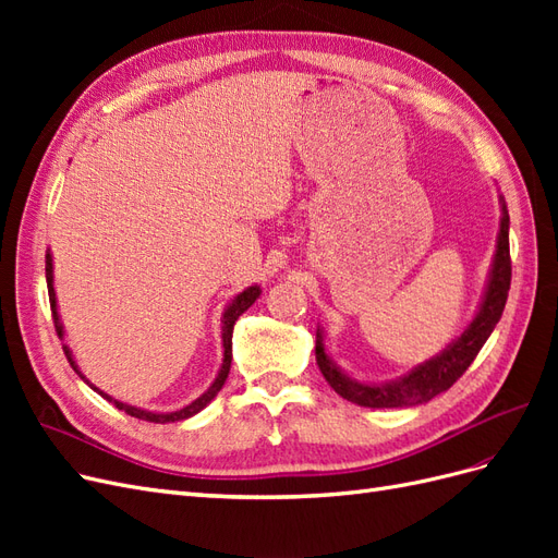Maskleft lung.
Instances as JSON below:
<instances>
[{
    "label": "left lung",
    "instance_id": "1",
    "mask_svg": "<svg viewBox=\"0 0 558 558\" xmlns=\"http://www.w3.org/2000/svg\"><path fill=\"white\" fill-rule=\"evenodd\" d=\"M510 216L508 207L502 202V218H500V234H498V248L496 260L492 267V279H488V289L482 300V307L475 316V320L468 326V330L451 342L440 356L426 361L424 365L414 367L408 377H402L393 384L381 386H367L351 381L347 375H342L337 365L326 356L324 340L320 332H316V363L320 375L335 388V393L342 398L361 404V408H410V404L428 402L430 398L445 393L461 375L470 367V363L477 359L480 349L488 340V335L494 332L496 324L502 316L505 302H508L510 281H512V260H510Z\"/></svg>",
    "mask_w": 558,
    "mask_h": 558
}]
</instances>
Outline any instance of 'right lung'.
Returning a JSON list of instances; mask_svg holds the SVG:
<instances>
[{
	"label": "right lung",
	"instance_id": "1",
	"mask_svg": "<svg viewBox=\"0 0 558 558\" xmlns=\"http://www.w3.org/2000/svg\"><path fill=\"white\" fill-rule=\"evenodd\" d=\"M46 283H48V300H50V312H53V320H56V330H58V335H62V326H60V318H58V310H56V291H53V260H50V253H46ZM260 295V286H248V289L244 291V293H240L238 298L232 300V305L226 310V314H223V349H226V353H223V365H221V373H218V377H216V381L207 388L205 393H202L197 400H193L191 404H185L183 410H177V412H167V414H156V412H146V410H140V408H132V404H125V402H118V400H113V398H109L107 393H102L99 391V388H95V391L102 396V398H107L109 402H113L118 410H123L125 414H130V416H137V418H142V421H150V424H170V421H183V418H189V416H193V414H197L199 410H205L207 404L214 400V396L221 391L223 388V384H226V379H228V373H230V363H232V328H234V320H238L251 305L253 302H256V298ZM64 349V356H66V361H70V365L76 369V365H74V361H72V353H70V349L66 347H62ZM78 373V369H76ZM81 375V373H78Z\"/></svg>",
	"mask_w": 558,
	"mask_h": 558
}]
</instances>
